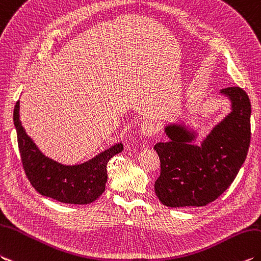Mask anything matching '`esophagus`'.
Here are the masks:
<instances>
[{
    "label": "esophagus",
    "mask_w": 261,
    "mask_h": 261,
    "mask_svg": "<svg viewBox=\"0 0 261 261\" xmlns=\"http://www.w3.org/2000/svg\"><path fill=\"white\" fill-rule=\"evenodd\" d=\"M141 130L144 136H148V137L153 136L156 132L155 123L152 120H144L141 124Z\"/></svg>",
    "instance_id": "34e87169"
}]
</instances>
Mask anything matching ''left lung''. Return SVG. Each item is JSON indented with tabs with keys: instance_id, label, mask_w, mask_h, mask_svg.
<instances>
[{
	"instance_id": "left-lung-1",
	"label": "left lung",
	"mask_w": 261,
	"mask_h": 261,
	"mask_svg": "<svg viewBox=\"0 0 261 261\" xmlns=\"http://www.w3.org/2000/svg\"><path fill=\"white\" fill-rule=\"evenodd\" d=\"M221 93L232 101V112L201 147L188 144L193 135L178 125L166 128L170 141L154 145L160 159L154 192L167 207H203L215 201L246 160L251 138L249 96L239 87L223 89Z\"/></svg>"
}]
</instances>
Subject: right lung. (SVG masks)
<instances>
[{"instance_id": "add662e5", "label": "right lung", "mask_w": 261, "mask_h": 261, "mask_svg": "<svg viewBox=\"0 0 261 261\" xmlns=\"http://www.w3.org/2000/svg\"><path fill=\"white\" fill-rule=\"evenodd\" d=\"M19 102L15 103L13 121L22 166L30 184L42 196L60 202L87 204L98 199L106 190L108 162L123 150L122 143L83 165L63 166L42 154L28 137L19 117Z\"/></svg>"}]
</instances>
